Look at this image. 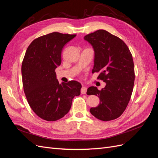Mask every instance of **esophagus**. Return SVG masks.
I'll use <instances>...</instances> for the list:
<instances>
[{
    "label": "esophagus",
    "instance_id": "34e87169",
    "mask_svg": "<svg viewBox=\"0 0 158 158\" xmlns=\"http://www.w3.org/2000/svg\"><path fill=\"white\" fill-rule=\"evenodd\" d=\"M87 92V88L85 86H82V88H81V93L82 94H85Z\"/></svg>",
    "mask_w": 158,
    "mask_h": 158
}]
</instances>
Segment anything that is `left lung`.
Here are the masks:
<instances>
[{"label":"left lung","instance_id":"left-lung-1","mask_svg":"<svg viewBox=\"0 0 158 158\" xmlns=\"http://www.w3.org/2000/svg\"><path fill=\"white\" fill-rule=\"evenodd\" d=\"M94 51L92 73H100L98 78L106 83L102 90L91 86L88 95L99 97L100 103L90 109L99 120L108 121L120 117L130 101L135 82L131 52L125 43L109 32L99 30L84 36Z\"/></svg>","mask_w":158,"mask_h":158}]
</instances>
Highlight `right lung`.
Masks as SVG:
<instances>
[{
    "instance_id": "obj_1",
    "label": "right lung",
    "mask_w": 158,
    "mask_h": 158,
    "mask_svg": "<svg viewBox=\"0 0 158 158\" xmlns=\"http://www.w3.org/2000/svg\"><path fill=\"white\" fill-rule=\"evenodd\" d=\"M76 35L49 33L33 40L26 50L22 64L23 91L33 111L45 121L63 117L73 99L80 94V83L73 80L59 84L55 73L64 46Z\"/></svg>"
}]
</instances>
